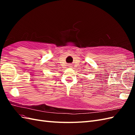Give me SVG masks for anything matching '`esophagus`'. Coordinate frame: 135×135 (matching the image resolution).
Here are the masks:
<instances>
[{
    "label": "esophagus",
    "instance_id": "34e87169",
    "mask_svg": "<svg viewBox=\"0 0 135 135\" xmlns=\"http://www.w3.org/2000/svg\"><path fill=\"white\" fill-rule=\"evenodd\" d=\"M68 67H72V65H71V64H70L69 65H68Z\"/></svg>",
    "mask_w": 135,
    "mask_h": 135
}]
</instances>
